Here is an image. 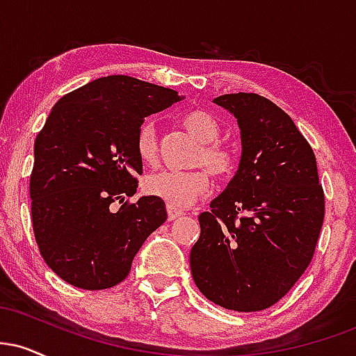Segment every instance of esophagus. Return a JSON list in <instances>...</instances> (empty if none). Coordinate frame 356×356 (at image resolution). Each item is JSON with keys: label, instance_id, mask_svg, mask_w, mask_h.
<instances>
[{"label": "esophagus", "instance_id": "esophagus-1", "mask_svg": "<svg viewBox=\"0 0 356 356\" xmlns=\"http://www.w3.org/2000/svg\"><path fill=\"white\" fill-rule=\"evenodd\" d=\"M181 216H184L182 211L175 209V207H172V206H167V218H169V220H174V219L181 218Z\"/></svg>", "mask_w": 356, "mask_h": 356}]
</instances>
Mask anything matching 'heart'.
<instances>
[{"instance_id": "1", "label": "heart", "mask_w": 356, "mask_h": 356, "mask_svg": "<svg viewBox=\"0 0 356 356\" xmlns=\"http://www.w3.org/2000/svg\"><path fill=\"white\" fill-rule=\"evenodd\" d=\"M181 125L202 144L201 150L195 155V165H204L218 179L229 177L234 172L236 157L226 145L218 142L220 125L211 113L204 110H192L184 113ZM136 150L142 162L155 164L159 155V140L154 122H144L138 127ZM209 186V175L204 169L186 170V172L159 170L147 175L144 181V191L147 194L162 199L167 206H172L175 209L189 207L192 202L206 195Z\"/></svg>"}]
</instances>
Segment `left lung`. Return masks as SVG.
Listing matches in <instances>:
<instances>
[{"label":"left lung","instance_id":"1","mask_svg":"<svg viewBox=\"0 0 356 356\" xmlns=\"http://www.w3.org/2000/svg\"><path fill=\"white\" fill-rule=\"evenodd\" d=\"M241 130L236 175L199 214L191 249L194 283L207 300L234 312H261L283 298L312 263L325 219L316 157L271 100L257 93L214 99Z\"/></svg>","mask_w":356,"mask_h":356}]
</instances>
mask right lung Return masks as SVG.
Listing matches in <instances>:
<instances>
[{
	"mask_svg": "<svg viewBox=\"0 0 356 356\" xmlns=\"http://www.w3.org/2000/svg\"><path fill=\"white\" fill-rule=\"evenodd\" d=\"M181 100L127 75L102 76L56 102L35 140L31 220L44 263L75 288L124 281L138 249L165 222L162 199L137 192L136 137L144 118ZM113 203H122L117 211Z\"/></svg>",
	"mask_w": 356,
	"mask_h": 356,
	"instance_id": "1",
	"label": "right lung"
}]
</instances>
